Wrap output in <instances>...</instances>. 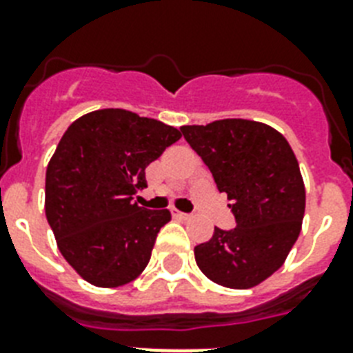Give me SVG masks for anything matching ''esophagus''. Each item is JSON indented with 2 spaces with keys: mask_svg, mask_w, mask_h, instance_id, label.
<instances>
[{
  "mask_svg": "<svg viewBox=\"0 0 353 353\" xmlns=\"http://www.w3.org/2000/svg\"><path fill=\"white\" fill-rule=\"evenodd\" d=\"M172 216L174 218H177V220H187L188 214H185V212H181V210H176V209H172Z\"/></svg>",
  "mask_w": 353,
  "mask_h": 353,
  "instance_id": "esophagus-1",
  "label": "esophagus"
}]
</instances>
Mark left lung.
I'll return each mask as SVG.
<instances>
[{
	"instance_id": "obj_1",
	"label": "left lung",
	"mask_w": 353,
	"mask_h": 353,
	"mask_svg": "<svg viewBox=\"0 0 353 353\" xmlns=\"http://www.w3.org/2000/svg\"><path fill=\"white\" fill-rule=\"evenodd\" d=\"M179 130L227 194L236 220L234 229L214 227L209 241L194 247L198 268L232 290L258 285L301 234L306 190L290 143L274 128L245 119Z\"/></svg>"
}]
</instances>
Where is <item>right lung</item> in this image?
Instances as JSON below:
<instances>
[{
	"mask_svg": "<svg viewBox=\"0 0 353 353\" xmlns=\"http://www.w3.org/2000/svg\"><path fill=\"white\" fill-rule=\"evenodd\" d=\"M181 132L126 110L85 113L65 130L46 172V216L58 249L90 284L117 288L148 265L166 209L139 207L144 170Z\"/></svg>",
	"mask_w": 353,
	"mask_h": 353,
	"instance_id": "add662e5",
	"label": "right lung"
}]
</instances>
